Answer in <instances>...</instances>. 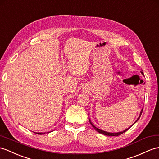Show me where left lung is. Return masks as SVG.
I'll use <instances>...</instances> for the list:
<instances>
[{
	"label": "left lung",
	"mask_w": 159,
	"mask_h": 159,
	"mask_svg": "<svg viewBox=\"0 0 159 159\" xmlns=\"http://www.w3.org/2000/svg\"><path fill=\"white\" fill-rule=\"evenodd\" d=\"M141 73L142 74V75H143V72L142 71H141ZM142 111H143V109L142 110V111H141V112H140V114H139V116L138 117V119H137V120H136L134 123H135L136 122H137L138 120H139V119L140 118V116H141V115H142ZM89 122H90V123H91V125H92V127H93L95 130H96L98 132H99V133H100V134H104V135H108V136H118V135H121V134H123V133H125V131H127L129 129V128H128V129H125V131H121V132H118V133H109V132H106V131H103V130H101V129H98V128H97L95 126V125L91 123V120H90V119H89ZM131 125V126H132Z\"/></svg>",
	"instance_id": "1"
}]
</instances>
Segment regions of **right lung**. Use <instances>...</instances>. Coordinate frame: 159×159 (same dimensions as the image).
Returning a JSON list of instances; mask_svg holds the SVG:
<instances>
[{
  "instance_id": "add662e5",
  "label": "right lung",
  "mask_w": 159,
  "mask_h": 159,
  "mask_svg": "<svg viewBox=\"0 0 159 159\" xmlns=\"http://www.w3.org/2000/svg\"><path fill=\"white\" fill-rule=\"evenodd\" d=\"M47 133H49V132H47ZM36 134H40V135H42V134H45V133H36Z\"/></svg>"
}]
</instances>
